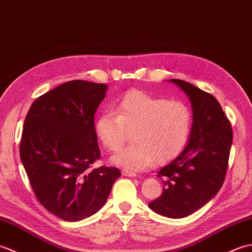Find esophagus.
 Masks as SVG:
<instances>
[{
	"label": "esophagus",
	"instance_id": "esophagus-1",
	"mask_svg": "<svg viewBox=\"0 0 252 252\" xmlns=\"http://www.w3.org/2000/svg\"><path fill=\"white\" fill-rule=\"evenodd\" d=\"M123 176H125V177H130V178H132V177H136V173L130 172V171H127V170H123Z\"/></svg>",
	"mask_w": 252,
	"mask_h": 252
}]
</instances>
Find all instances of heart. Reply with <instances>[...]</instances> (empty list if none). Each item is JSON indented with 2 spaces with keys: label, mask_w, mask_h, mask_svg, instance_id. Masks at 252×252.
Here are the masks:
<instances>
[{
  "label": "heart",
  "mask_w": 252,
  "mask_h": 252,
  "mask_svg": "<svg viewBox=\"0 0 252 252\" xmlns=\"http://www.w3.org/2000/svg\"><path fill=\"white\" fill-rule=\"evenodd\" d=\"M192 122V111L184 102L132 91L121 99L113 113H104L94 121V130L109 151H119L131 132L133 143L111 161L136 172L175 158L186 147Z\"/></svg>",
  "instance_id": "obj_1"
}]
</instances>
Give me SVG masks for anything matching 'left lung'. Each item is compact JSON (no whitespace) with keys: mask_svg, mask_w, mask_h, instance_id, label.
Segmentation results:
<instances>
[{"mask_svg":"<svg viewBox=\"0 0 252 252\" xmlns=\"http://www.w3.org/2000/svg\"><path fill=\"white\" fill-rule=\"evenodd\" d=\"M169 82L191 102L192 129L182 152L159 169L163 194L149 207L163 217L181 219L202 208L219 192L225 179L233 131L212 94L181 80Z\"/></svg>","mask_w":252,"mask_h":252,"instance_id":"1","label":"left lung"}]
</instances>
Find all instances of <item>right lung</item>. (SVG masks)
<instances>
[{"instance_id": "1", "label": "right lung", "mask_w": 252, "mask_h": 252, "mask_svg": "<svg viewBox=\"0 0 252 252\" xmlns=\"http://www.w3.org/2000/svg\"><path fill=\"white\" fill-rule=\"evenodd\" d=\"M107 89L105 84L66 82L38 97L26 116L22 165L38 202L64 221L96 214L121 177L114 167L88 171L100 158L94 117Z\"/></svg>"}]
</instances>
